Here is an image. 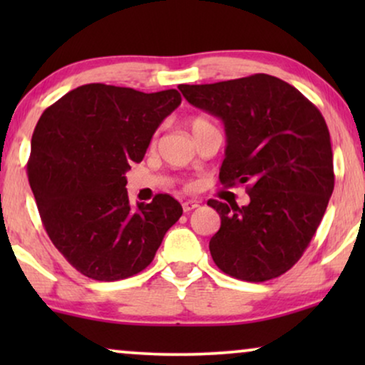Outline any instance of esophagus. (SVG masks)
Masks as SVG:
<instances>
[{"mask_svg": "<svg viewBox=\"0 0 365 365\" xmlns=\"http://www.w3.org/2000/svg\"><path fill=\"white\" fill-rule=\"evenodd\" d=\"M196 207H199V202H197V201H184V202H182L184 212L192 211V209H196Z\"/></svg>", "mask_w": 365, "mask_h": 365, "instance_id": "obj_1", "label": "esophagus"}]
</instances>
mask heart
<instances>
[{
  "label": "heart",
  "mask_w": 365,
  "mask_h": 365,
  "mask_svg": "<svg viewBox=\"0 0 365 365\" xmlns=\"http://www.w3.org/2000/svg\"><path fill=\"white\" fill-rule=\"evenodd\" d=\"M206 124H209V121H206V119H202V118H196V119H192V121H191V131H192V133H194V131H197L199 128L206 126Z\"/></svg>",
  "instance_id": "heart-1"
}]
</instances>
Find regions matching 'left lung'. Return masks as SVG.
I'll return each instance as SVG.
<instances>
[{
    "instance_id": "1",
    "label": "left lung",
    "mask_w": 365,
    "mask_h": 365,
    "mask_svg": "<svg viewBox=\"0 0 365 365\" xmlns=\"http://www.w3.org/2000/svg\"><path fill=\"white\" fill-rule=\"evenodd\" d=\"M192 106L221 118L227 146L219 181L246 184L251 202L209 199L221 227L209 241L216 266L241 281L287 272L316 234L334 191L331 136L301 91L269 74L181 84Z\"/></svg>"
}]
</instances>
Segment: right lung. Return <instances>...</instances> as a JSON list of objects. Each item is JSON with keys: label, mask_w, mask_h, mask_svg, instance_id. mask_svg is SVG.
Segmentation results:
<instances>
[{"label": "right lung", "mask_w": 365, "mask_h": 365, "mask_svg": "<svg viewBox=\"0 0 365 365\" xmlns=\"http://www.w3.org/2000/svg\"><path fill=\"white\" fill-rule=\"evenodd\" d=\"M179 104L176 89L148 94L91 83L39 118L29 186L54 247L83 276L111 282L141 272L181 217V204L169 194L131 207L124 176Z\"/></svg>", "instance_id": "right-lung-1"}]
</instances>
